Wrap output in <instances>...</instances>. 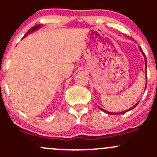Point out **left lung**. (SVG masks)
<instances>
[{"instance_id":"1","label":"left lung","mask_w":157,"mask_h":157,"mask_svg":"<svg viewBox=\"0 0 157 157\" xmlns=\"http://www.w3.org/2000/svg\"><path fill=\"white\" fill-rule=\"evenodd\" d=\"M139 48H140V50L141 51V52L142 53H143V55H144V56L145 57V62H146V72H147V58H146V56H145V54L143 52V51H142V49L140 48V47H139ZM147 87V86H146ZM139 102H137V104H135V105H134V106L132 107V108L131 109H128V110H126V111H124V112H118V113H115V112H107V111H105V110H104V109H101V108H99V109H100V110H102V112H106V113H108V114H110V115H121V114H123V113H125V112H128V111L129 110H131V109H134L135 108L136 106H137V104H138Z\"/></svg>"}]
</instances>
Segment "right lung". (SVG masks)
<instances>
[{"label": "right lung", "mask_w": 157, "mask_h": 157, "mask_svg": "<svg viewBox=\"0 0 157 157\" xmlns=\"http://www.w3.org/2000/svg\"><path fill=\"white\" fill-rule=\"evenodd\" d=\"M40 26H41L40 24H38V25H36V26H33V27H32L31 29H30L29 30V31L27 32V33H26V34L25 35L24 37H25V36H27L28 34H29L30 33H32V32H33V31H35V30H36L37 29H39V28L40 27Z\"/></svg>", "instance_id": "right-lung-1"}]
</instances>
